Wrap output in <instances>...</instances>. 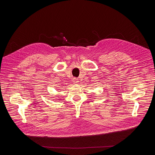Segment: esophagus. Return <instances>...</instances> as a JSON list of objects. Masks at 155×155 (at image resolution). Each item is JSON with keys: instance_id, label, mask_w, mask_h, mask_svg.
<instances>
[{"instance_id": "34e87169", "label": "esophagus", "mask_w": 155, "mask_h": 155, "mask_svg": "<svg viewBox=\"0 0 155 155\" xmlns=\"http://www.w3.org/2000/svg\"><path fill=\"white\" fill-rule=\"evenodd\" d=\"M74 83H78V79H77V78H74Z\"/></svg>"}]
</instances>
